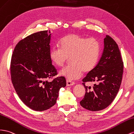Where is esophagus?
Here are the masks:
<instances>
[{
  "label": "esophagus",
  "instance_id": "obj_1",
  "mask_svg": "<svg viewBox=\"0 0 134 134\" xmlns=\"http://www.w3.org/2000/svg\"><path fill=\"white\" fill-rule=\"evenodd\" d=\"M74 85V82H72V81H69V80L66 81V86H73Z\"/></svg>",
  "mask_w": 134,
  "mask_h": 134
}]
</instances>
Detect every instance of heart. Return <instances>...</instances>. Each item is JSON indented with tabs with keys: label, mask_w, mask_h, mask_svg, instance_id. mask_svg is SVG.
Masks as SVG:
<instances>
[{
	"label": "heart",
	"mask_w": 134,
	"mask_h": 134,
	"mask_svg": "<svg viewBox=\"0 0 134 134\" xmlns=\"http://www.w3.org/2000/svg\"><path fill=\"white\" fill-rule=\"evenodd\" d=\"M60 47L51 49L49 57L58 66H63L70 58L71 64L59 71L60 75L69 81L80 78L83 71H91L98 61L100 47L95 38L70 34L61 39Z\"/></svg>",
	"instance_id": "obj_1"
}]
</instances>
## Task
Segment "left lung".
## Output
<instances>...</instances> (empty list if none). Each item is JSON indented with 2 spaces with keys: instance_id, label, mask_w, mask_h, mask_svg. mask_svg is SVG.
<instances>
[{
  "instance_id": "obj_1",
  "label": "left lung",
  "mask_w": 134,
  "mask_h": 134,
  "mask_svg": "<svg viewBox=\"0 0 134 134\" xmlns=\"http://www.w3.org/2000/svg\"><path fill=\"white\" fill-rule=\"evenodd\" d=\"M104 50L98 64L83 79L86 88L85 95L81 105L91 111H99L106 108L112 103L120 88L124 71L118 46L110 36L104 39ZM96 81L92 88L85 86V82Z\"/></svg>"
}]
</instances>
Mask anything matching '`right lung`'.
Instances as JSON below:
<instances>
[{
	"label": "right lung",
	"mask_w": 134,
	"mask_h": 134,
	"mask_svg": "<svg viewBox=\"0 0 134 134\" xmlns=\"http://www.w3.org/2000/svg\"><path fill=\"white\" fill-rule=\"evenodd\" d=\"M51 31H41L20 41L14 49L10 74L15 91L30 109L43 111L56 103L59 90L66 85L64 77L52 81L57 74L49 57Z\"/></svg>",
	"instance_id": "right-lung-1"
}]
</instances>
